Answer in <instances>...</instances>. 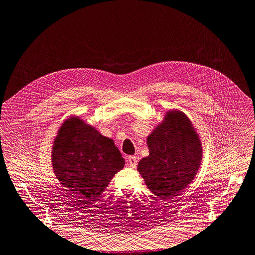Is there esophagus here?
<instances>
[{"label": "esophagus", "mask_w": 255, "mask_h": 255, "mask_svg": "<svg viewBox=\"0 0 255 255\" xmlns=\"http://www.w3.org/2000/svg\"><path fill=\"white\" fill-rule=\"evenodd\" d=\"M127 163H128V165L130 166V167H132V168H134L135 166H136V164H137V158H136V156H128L127 157Z\"/></svg>", "instance_id": "obj_1"}]
</instances>
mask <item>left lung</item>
Wrapping results in <instances>:
<instances>
[{
	"label": "left lung",
	"instance_id": "obj_1",
	"mask_svg": "<svg viewBox=\"0 0 255 255\" xmlns=\"http://www.w3.org/2000/svg\"><path fill=\"white\" fill-rule=\"evenodd\" d=\"M149 155L139 160L137 171L147 188L160 199L171 200L194 180L202 160V144L187 115L166 112L146 140Z\"/></svg>",
	"mask_w": 255,
	"mask_h": 255
}]
</instances>
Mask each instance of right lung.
<instances>
[{
	"label": "right lung",
	"instance_id": "1",
	"mask_svg": "<svg viewBox=\"0 0 255 255\" xmlns=\"http://www.w3.org/2000/svg\"><path fill=\"white\" fill-rule=\"evenodd\" d=\"M51 157L56 178L85 202L101 197L125 165L114 140L78 116H71L60 126Z\"/></svg>",
	"mask_w": 255,
	"mask_h": 255
}]
</instances>
